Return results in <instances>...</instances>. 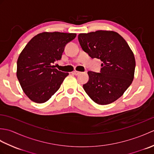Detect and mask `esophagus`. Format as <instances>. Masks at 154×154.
Masks as SVG:
<instances>
[{
	"instance_id": "obj_1",
	"label": "esophagus",
	"mask_w": 154,
	"mask_h": 154,
	"mask_svg": "<svg viewBox=\"0 0 154 154\" xmlns=\"http://www.w3.org/2000/svg\"><path fill=\"white\" fill-rule=\"evenodd\" d=\"M80 73H81L80 71H73V74H74V75H79Z\"/></svg>"
}]
</instances>
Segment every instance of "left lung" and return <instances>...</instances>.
Listing matches in <instances>:
<instances>
[{"mask_svg": "<svg viewBox=\"0 0 154 154\" xmlns=\"http://www.w3.org/2000/svg\"><path fill=\"white\" fill-rule=\"evenodd\" d=\"M78 40L91 58L103 61L100 73L88 71L89 81L83 89L94 103H112L122 95L132 84L135 57L126 40L117 32L98 30L79 34Z\"/></svg>", "mask_w": 154, "mask_h": 154, "instance_id": "obj_1", "label": "left lung"}]
</instances>
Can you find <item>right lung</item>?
Segmentation results:
<instances>
[{
	"label": "right lung",
	"instance_id": "add662e5",
	"mask_svg": "<svg viewBox=\"0 0 154 154\" xmlns=\"http://www.w3.org/2000/svg\"><path fill=\"white\" fill-rule=\"evenodd\" d=\"M76 34L42 32L31 39L20 54L16 75L22 89L31 100L43 103L60 89L69 75L54 68L65 46Z\"/></svg>",
	"mask_w": 154,
	"mask_h": 154
}]
</instances>
